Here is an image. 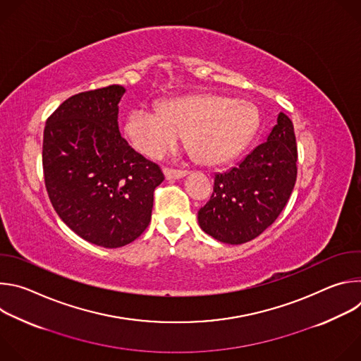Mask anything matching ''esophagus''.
Segmentation results:
<instances>
[{
	"label": "esophagus",
	"instance_id": "obj_1",
	"mask_svg": "<svg viewBox=\"0 0 361 361\" xmlns=\"http://www.w3.org/2000/svg\"><path fill=\"white\" fill-rule=\"evenodd\" d=\"M163 171H164V176L167 180H177V178H181L188 174L187 170H174V169H169V167H164Z\"/></svg>",
	"mask_w": 361,
	"mask_h": 361
}]
</instances>
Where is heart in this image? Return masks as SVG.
Returning a JSON list of instances; mask_svg holds the SVG:
<instances>
[{
	"instance_id": "obj_1",
	"label": "heart",
	"mask_w": 361,
	"mask_h": 361,
	"mask_svg": "<svg viewBox=\"0 0 361 361\" xmlns=\"http://www.w3.org/2000/svg\"><path fill=\"white\" fill-rule=\"evenodd\" d=\"M257 124L248 101L214 94L169 99L160 110L138 107L126 124L133 147L149 159L174 151L183 134L195 159L204 164H223L245 147Z\"/></svg>"
}]
</instances>
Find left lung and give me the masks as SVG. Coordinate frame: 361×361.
<instances>
[{"mask_svg": "<svg viewBox=\"0 0 361 361\" xmlns=\"http://www.w3.org/2000/svg\"><path fill=\"white\" fill-rule=\"evenodd\" d=\"M297 144L291 120L280 113L267 141L230 171L214 177L213 194L198 212L202 231L227 244H243L280 216L297 178Z\"/></svg>", "mask_w": 361, "mask_h": 361, "instance_id": "left-lung-1", "label": "left lung"}]
</instances>
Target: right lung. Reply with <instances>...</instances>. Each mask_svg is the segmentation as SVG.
<instances>
[{
  "label": "right lung",
  "instance_id": "right-lung-1",
  "mask_svg": "<svg viewBox=\"0 0 361 361\" xmlns=\"http://www.w3.org/2000/svg\"><path fill=\"white\" fill-rule=\"evenodd\" d=\"M123 85L78 92L45 123V188L60 219L107 248L133 243L148 227L161 169L135 152L118 130Z\"/></svg>",
  "mask_w": 361,
  "mask_h": 361
}]
</instances>
